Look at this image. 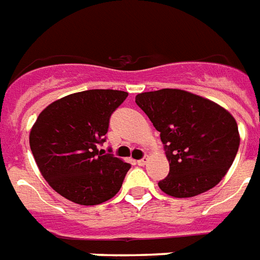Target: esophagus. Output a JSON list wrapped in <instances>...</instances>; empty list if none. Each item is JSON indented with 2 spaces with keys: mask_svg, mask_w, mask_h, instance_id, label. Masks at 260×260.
<instances>
[{
  "mask_svg": "<svg viewBox=\"0 0 260 260\" xmlns=\"http://www.w3.org/2000/svg\"><path fill=\"white\" fill-rule=\"evenodd\" d=\"M146 163V157H142V159L137 160V165L138 166H144Z\"/></svg>",
  "mask_w": 260,
  "mask_h": 260,
  "instance_id": "obj_1",
  "label": "esophagus"
}]
</instances>
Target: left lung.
Wrapping results in <instances>:
<instances>
[{"label":"left lung","instance_id":"8db88e82","mask_svg":"<svg viewBox=\"0 0 260 260\" xmlns=\"http://www.w3.org/2000/svg\"><path fill=\"white\" fill-rule=\"evenodd\" d=\"M165 144L170 173L159 181L169 196L193 197L222 181L240 145L239 127L229 111L179 89L136 95Z\"/></svg>","mask_w":260,"mask_h":260}]
</instances>
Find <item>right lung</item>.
Returning a JSON list of instances; mask_svg holds the SVG:
<instances>
[{"label": "right lung", "mask_w": 260, "mask_h": 260, "mask_svg": "<svg viewBox=\"0 0 260 260\" xmlns=\"http://www.w3.org/2000/svg\"><path fill=\"white\" fill-rule=\"evenodd\" d=\"M127 91L94 89L49 104L30 132V148L41 174L70 202L95 206L119 192L130 165L103 155L109 118Z\"/></svg>", "instance_id": "right-lung-1"}]
</instances>
